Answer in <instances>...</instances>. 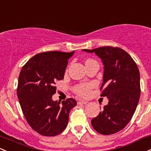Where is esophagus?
Listing matches in <instances>:
<instances>
[{
  "instance_id": "obj_1",
  "label": "esophagus",
  "mask_w": 151,
  "mask_h": 151,
  "mask_svg": "<svg viewBox=\"0 0 151 151\" xmlns=\"http://www.w3.org/2000/svg\"><path fill=\"white\" fill-rule=\"evenodd\" d=\"M88 103V102L86 100H79L78 102H77V104L78 105H86V104Z\"/></svg>"
}]
</instances>
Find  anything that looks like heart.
Here are the masks:
<instances>
[{
  "label": "heart",
  "instance_id": "obj_1",
  "mask_svg": "<svg viewBox=\"0 0 151 151\" xmlns=\"http://www.w3.org/2000/svg\"><path fill=\"white\" fill-rule=\"evenodd\" d=\"M90 61H92V60H91V59H88V60H87V62H90ZM91 87H92V85L89 84H79V85L77 86V87L74 88V92H75L77 94H79V95L83 96V97H84V96H87L89 94Z\"/></svg>",
  "mask_w": 151,
  "mask_h": 151
}]
</instances>
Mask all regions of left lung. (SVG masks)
<instances>
[{"label":"left lung","mask_w":151,"mask_h":151,"mask_svg":"<svg viewBox=\"0 0 151 151\" xmlns=\"http://www.w3.org/2000/svg\"><path fill=\"white\" fill-rule=\"evenodd\" d=\"M94 53L102 60L104 73L101 97L109 102L91 123L102 135H111L122 130L131 120L140 95V72L132 57L118 47L103 46L83 49Z\"/></svg>","instance_id":"obj_1"}]
</instances>
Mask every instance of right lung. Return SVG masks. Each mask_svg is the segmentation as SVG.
Returning a JSON list of instances; mask_svg holds the SVG:
<instances>
[{
  "label": "right lung",
  "instance_id": "obj_1",
  "mask_svg": "<svg viewBox=\"0 0 151 151\" xmlns=\"http://www.w3.org/2000/svg\"><path fill=\"white\" fill-rule=\"evenodd\" d=\"M74 51H47L34 56L22 67L18 81L17 95L29 125L44 136H55L64 131L70 111L77 105L74 99L62 102L52 100L54 86L64 79L68 59Z\"/></svg>",
  "mask_w": 151,
  "mask_h": 151
}]
</instances>
